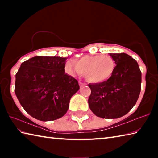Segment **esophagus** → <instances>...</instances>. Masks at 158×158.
Here are the masks:
<instances>
[{
    "mask_svg": "<svg viewBox=\"0 0 158 158\" xmlns=\"http://www.w3.org/2000/svg\"><path fill=\"white\" fill-rule=\"evenodd\" d=\"M79 85L80 87H83V86H85V85H86V84H85V83H83V82H79Z\"/></svg>",
    "mask_w": 158,
    "mask_h": 158,
    "instance_id": "1",
    "label": "esophagus"
}]
</instances>
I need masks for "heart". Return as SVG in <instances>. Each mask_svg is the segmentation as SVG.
Here are the masks:
<instances>
[{
    "instance_id": "b5f03b06",
    "label": "heart",
    "mask_w": 158,
    "mask_h": 158,
    "mask_svg": "<svg viewBox=\"0 0 158 158\" xmlns=\"http://www.w3.org/2000/svg\"><path fill=\"white\" fill-rule=\"evenodd\" d=\"M69 68L92 83H102L110 78L114 73L115 62L111 56L106 54L85 55L69 63Z\"/></svg>"
}]
</instances>
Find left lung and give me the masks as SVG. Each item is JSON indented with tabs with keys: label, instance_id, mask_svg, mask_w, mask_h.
I'll list each match as a JSON object with an SVG mask.
<instances>
[{
	"label": "left lung",
	"instance_id": "obj_1",
	"mask_svg": "<svg viewBox=\"0 0 158 158\" xmlns=\"http://www.w3.org/2000/svg\"><path fill=\"white\" fill-rule=\"evenodd\" d=\"M116 63L114 73L106 81L89 84L90 110L102 118H118L129 112L141 91V73L138 63L125 53H109Z\"/></svg>",
	"mask_w": 158,
	"mask_h": 158
}]
</instances>
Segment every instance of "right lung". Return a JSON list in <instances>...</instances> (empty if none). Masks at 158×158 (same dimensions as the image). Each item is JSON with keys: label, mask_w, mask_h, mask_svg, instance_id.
<instances>
[{"label": "right lung", "mask_w": 158, "mask_h": 158, "mask_svg": "<svg viewBox=\"0 0 158 158\" xmlns=\"http://www.w3.org/2000/svg\"><path fill=\"white\" fill-rule=\"evenodd\" d=\"M68 58L35 56L21 63L15 92L27 113L42 121L63 117L70 98L79 89L77 80L65 73Z\"/></svg>", "instance_id": "1"}]
</instances>
